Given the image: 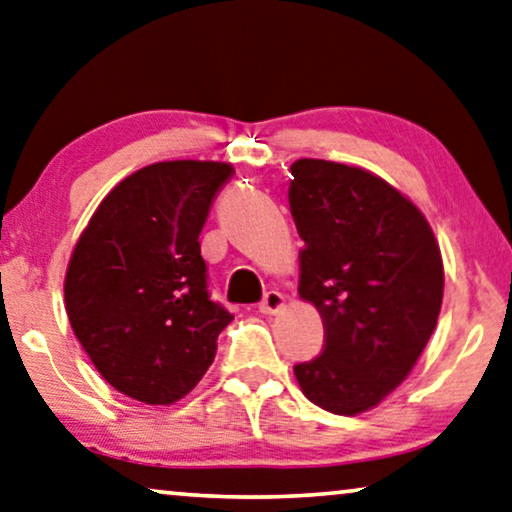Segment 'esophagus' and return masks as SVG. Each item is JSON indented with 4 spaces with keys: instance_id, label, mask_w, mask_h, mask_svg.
Here are the masks:
<instances>
[{
    "instance_id": "obj_1",
    "label": "esophagus",
    "mask_w": 512,
    "mask_h": 512,
    "mask_svg": "<svg viewBox=\"0 0 512 512\" xmlns=\"http://www.w3.org/2000/svg\"><path fill=\"white\" fill-rule=\"evenodd\" d=\"M282 308H285V294L276 292V289L266 292L262 303H259V310H262L264 315H276V312Z\"/></svg>"
}]
</instances>
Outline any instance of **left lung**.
I'll list each match as a JSON object with an SVG mask.
<instances>
[{
    "label": "left lung",
    "mask_w": 512,
    "mask_h": 512,
    "mask_svg": "<svg viewBox=\"0 0 512 512\" xmlns=\"http://www.w3.org/2000/svg\"><path fill=\"white\" fill-rule=\"evenodd\" d=\"M292 177L299 296L324 322V352L294 375L317 407L356 416L421 358L444 299L441 250L423 211L363 167L301 158Z\"/></svg>",
    "instance_id": "8db88e82"
}]
</instances>
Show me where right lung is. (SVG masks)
Here are the masks:
<instances>
[{
  "label": "right lung",
  "mask_w": 512,
  "mask_h": 512,
  "mask_svg": "<svg viewBox=\"0 0 512 512\" xmlns=\"http://www.w3.org/2000/svg\"><path fill=\"white\" fill-rule=\"evenodd\" d=\"M234 174L220 160H163L119 181L68 259L66 315L119 393L174 404L204 377L232 322L207 292L200 232Z\"/></svg>",
  "instance_id": "1"
}]
</instances>
